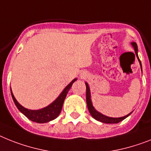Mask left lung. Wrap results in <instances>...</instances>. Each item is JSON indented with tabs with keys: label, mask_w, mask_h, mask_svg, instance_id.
<instances>
[{
	"label": "left lung",
	"mask_w": 151,
	"mask_h": 151,
	"mask_svg": "<svg viewBox=\"0 0 151 151\" xmlns=\"http://www.w3.org/2000/svg\"><path fill=\"white\" fill-rule=\"evenodd\" d=\"M131 45H132L133 48L134 49V52H135V55L137 58V60L140 63V69L142 70V65H141V62H140V59H139V57H138V49H137V45L135 42L131 43ZM134 55V56H135ZM86 84V101H87V108H88V111H89L90 114L95 120H97L98 121H101L102 123H105V124H117V123L121 122L123 120H124L125 118H127L129 115L131 114L130 112V114H127L126 116H121V117H111V116H107L104 115L103 114L98 112V111L96 110V109L93 107V104H92V101H91V90H90V87L88 85V83L87 82H85Z\"/></svg>",
	"instance_id": "left-lung-1"
}]
</instances>
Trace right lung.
<instances>
[{
  "instance_id": "obj_1",
  "label": "right lung",
  "mask_w": 151,
  "mask_h": 151,
  "mask_svg": "<svg viewBox=\"0 0 151 151\" xmlns=\"http://www.w3.org/2000/svg\"><path fill=\"white\" fill-rule=\"evenodd\" d=\"M76 81H77V78L73 79L68 86H66L65 88L60 93V95L51 104H50L47 107L39 109V110H30V109L25 108L24 107H23L22 105H21L17 102V101L14 96L13 93H12L11 88V96H12L14 102L17 109L22 113L23 114L25 115L29 120L34 121V122L39 123V124L47 123L49 121H51L54 119H56L59 116L62 110V107L64 104V101L66 98V96L68 94L69 90L70 89V87H72L73 82Z\"/></svg>"
}]
</instances>
